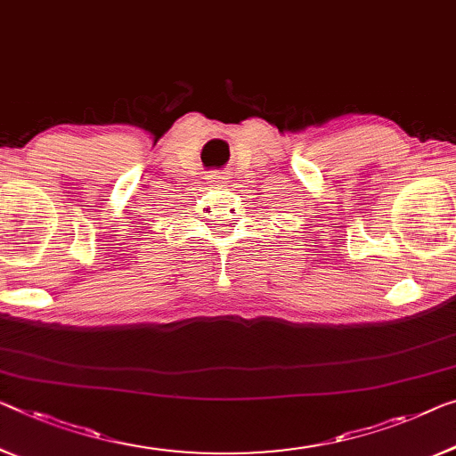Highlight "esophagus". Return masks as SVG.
Masks as SVG:
<instances>
[{"label":"esophagus","mask_w":456,"mask_h":456,"mask_svg":"<svg viewBox=\"0 0 456 456\" xmlns=\"http://www.w3.org/2000/svg\"><path fill=\"white\" fill-rule=\"evenodd\" d=\"M210 184H216V186H225L227 184V174L225 172H210L208 178H207Z\"/></svg>","instance_id":"esophagus-1"}]
</instances>
